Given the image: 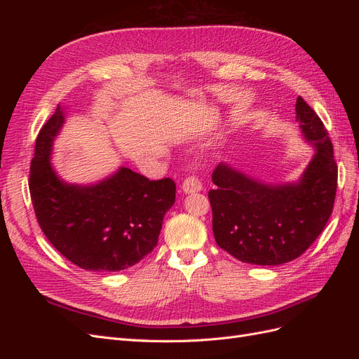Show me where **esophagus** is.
I'll return each mask as SVG.
<instances>
[{
    "mask_svg": "<svg viewBox=\"0 0 359 359\" xmlns=\"http://www.w3.org/2000/svg\"><path fill=\"white\" fill-rule=\"evenodd\" d=\"M182 191L184 193H194V191H201L202 190V182L196 175L187 177L182 182Z\"/></svg>",
    "mask_w": 359,
    "mask_h": 359,
    "instance_id": "esophagus-1",
    "label": "esophagus"
}]
</instances>
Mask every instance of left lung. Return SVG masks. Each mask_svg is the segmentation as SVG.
<instances>
[{"label": "left lung", "instance_id": "obj_1", "mask_svg": "<svg viewBox=\"0 0 359 359\" xmlns=\"http://www.w3.org/2000/svg\"><path fill=\"white\" fill-rule=\"evenodd\" d=\"M301 133L316 147L295 184L266 186L227 165L212 172L208 191L215 243L238 260L281 265L299 257L328 223L337 191V163L322 119L298 97Z\"/></svg>", "mask_w": 359, "mask_h": 359}]
</instances>
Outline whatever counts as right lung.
<instances>
[{
  "label": "right lung",
  "instance_id": "add662e5",
  "mask_svg": "<svg viewBox=\"0 0 359 359\" xmlns=\"http://www.w3.org/2000/svg\"><path fill=\"white\" fill-rule=\"evenodd\" d=\"M62 123L58 106L39 132L31 160L29 193L41 231L82 269L114 273L133 266L157 245L163 217L175 202V182L151 181L128 168L93 186L61 181L49 158Z\"/></svg>",
  "mask_w": 359,
  "mask_h": 359
}]
</instances>
